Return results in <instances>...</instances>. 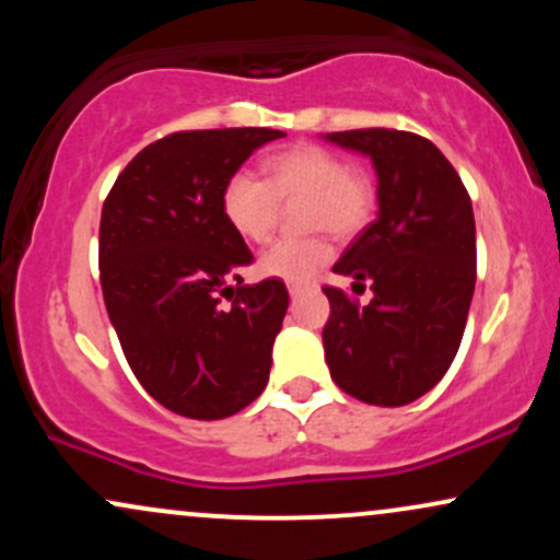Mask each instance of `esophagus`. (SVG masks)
<instances>
[{
    "instance_id": "34e87169",
    "label": "esophagus",
    "mask_w": 560,
    "mask_h": 560,
    "mask_svg": "<svg viewBox=\"0 0 560 560\" xmlns=\"http://www.w3.org/2000/svg\"><path fill=\"white\" fill-rule=\"evenodd\" d=\"M305 292H307L305 284H289V294H292V300L302 298V294H305Z\"/></svg>"
}]
</instances>
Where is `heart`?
Wrapping results in <instances>:
<instances>
[{"instance_id":"obj_1","label":"heart","mask_w":560,"mask_h":560,"mask_svg":"<svg viewBox=\"0 0 560 560\" xmlns=\"http://www.w3.org/2000/svg\"><path fill=\"white\" fill-rule=\"evenodd\" d=\"M266 182L240 171L223 184L221 213L242 240L266 242L279 221V205L311 199L305 223L334 236L358 234L374 215L376 189L369 176L355 173L337 152L318 144H298L276 152L262 163ZM331 258V244L313 240H281L260 255L258 271L268 279L305 284Z\"/></svg>"}]
</instances>
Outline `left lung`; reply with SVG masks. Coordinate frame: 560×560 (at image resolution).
Segmentation results:
<instances>
[{"label":"left lung","mask_w":560,"mask_h":560,"mask_svg":"<svg viewBox=\"0 0 560 560\" xmlns=\"http://www.w3.org/2000/svg\"><path fill=\"white\" fill-rule=\"evenodd\" d=\"M324 139L371 158L378 202L376 221L334 262L374 300L358 307L342 289H324L326 363L347 395L397 408L447 374L464 339L477 284L471 197L450 160L416 133L361 128Z\"/></svg>","instance_id":"obj_1"}]
</instances>
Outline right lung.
<instances>
[{
    "label": "right lung",
    "mask_w": 560,
    "mask_h": 560,
    "mask_svg": "<svg viewBox=\"0 0 560 560\" xmlns=\"http://www.w3.org/2000/svg\"><path fill=\"white\" fill-rule=\"evenodd\" d=\"M281 137L273 128L171 133L126 165L102 208L107 316L141 387L186 419L240 413L268 384L289 292L279 279L242 284L253 253L223 218L221 191Z\"/></svg>",
    "instance_id": "obj_1"
}]
</instances>
